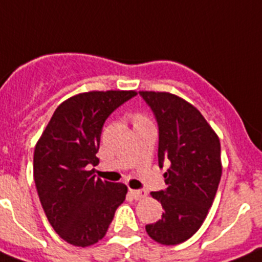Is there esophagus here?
<instances>
[{"instance_id": "esophagus-1", "label": "esophagus", "mask_w": 262, "mask_h": 262, "mask_svg": "<svg viewBox=\"0 0 262 262\" xmlns=\"http://www.w3.org/2000/svg\"><path fill=\"white\" fill-rule=\"evenodd\" d=\"M129 194L134 198L136 200H141L146 198V191L145 190H129Z\"/></svg>"}]
</instances>
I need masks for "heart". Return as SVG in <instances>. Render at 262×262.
Listing matches in <instances>:
<instances>
[{
    "mask_svg": "<svg viewBox=\"0 0 262 262\" xmlns=\"http://www.w3.org/2000/svg\"><path fill=\"white\" fill-rule=\"evenodd\" d=\"M145 121H150V118L147 117V115H145L144 112H136L133 115L134 124H137V122H145Z\"/></svg>",
    "mask_w": 262,
    "mask_h": 262,
    "instance_id": "b5f03b06",
    "label": "heart"
}]
</instances>
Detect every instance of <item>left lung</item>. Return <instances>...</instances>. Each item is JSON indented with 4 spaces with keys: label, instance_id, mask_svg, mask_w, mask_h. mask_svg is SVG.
<instances>
[{
    "label": "left lung",
    "instance_id": "1",
    "mask_svg": "<svg viewBox=\"0 0 262 262\" xmlns=\"http://www.w3.org/2000/svg\"><path fill=\"white\" fill-rule=\"evenodd\" d=\"M158 122V162L170 167L163 174L165 191L151 192L165 212L146 232L163 245L188 240L203 224L215 199L220 177V140L192 104L170 92L140 91Z\"/></svg>",
    "mask_w": 262,
    "mask_h": 262
}]
</instances>
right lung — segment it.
Returning <instances> with one entry per match:
<instances>
[{
	"label": "right lung",
	"mask_w": 262,
	"mask_h": 262,
	"mask_svg": "<svg viewBox=\"0 0 262 262\" xmlns=\"http://www.w3.org/2000/svg\"><path fill=\"white\" fill-rule=\"evenodd\" d=\"M136 91H90L64 100L34 150V182L52 228L68 244L90 247L105 236L128 192L124 183L95 178L108 116Z\"/></svg>",
	"instance_id": "obj_1"
}]
</instances>
